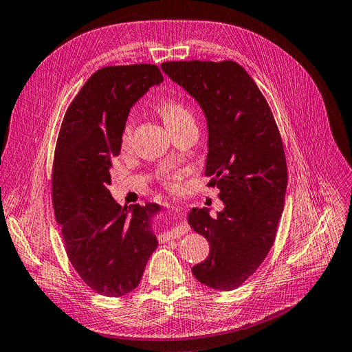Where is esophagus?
I'll return each mask as SVG.
<instances>
[{"mask_svg":"<svg viewBox=\"0 0 352 352\" xmlns=\"http://www.w3.org/2000/svg\"><path fill=\"white\" fill-rule=\"evenodd\" d=\"M170 219H173V221H169V236H178L184 230L183 214L175 208L170 212Z\"/></svg>","mask_w":352,"mask_h":352,"instance_id":"34e87169","label":"esophagus"}]
</instances>
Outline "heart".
Listing matches in <instances>:
<instances>
[{
  "label": "heart",
  "mask_w": 352,
  "mask_h": 352,
  "mask_svg": "<svg viewBox=\"0 0 352 352\" xmlns=\"http://www.w3.org/2000/svg\"><path fill=\"white\" fill-rule=\"evenodd\" d=\"M156 110L160 114L162 119H164L169 131H173V129L178 128V126L186 124V123H195L192 111L188 110L184 104L178 102V101H173V99L159 102ZM131 138H132V126L129 123H126L123 131H122V148L123 150L129 147Z\"/></svg>",
  "instance_id": "b5f03b06"
}]
</instances>
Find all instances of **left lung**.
Here are the masks:
<instances>
[{
	"label": "left lung",
	"instance_id": "8db88e82",
	"mask_svg": "<svg viewBox=\"0 0 352 352\" xmlns=\"http://www.w3.org/2000/svg\"><path fill=\"white\" fill-rule=\"evenodd\" d=\"M162 71L199 104L208 128L205 175L220 190L223 211L193 208L187 221L210 242L192 267L220 292L238 288L272 247L287 190V165L272 111L247 71L233 60H173Z\"/></svg>",
	"mask_w": 352,
	"mask_h": 352
}]
</instances>
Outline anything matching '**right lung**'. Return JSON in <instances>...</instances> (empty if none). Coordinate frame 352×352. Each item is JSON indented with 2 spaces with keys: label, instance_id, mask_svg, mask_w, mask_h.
Here are the masks:
<instances>
[{
  "label": "right lung",
  "instance_id": "1",
  "mask_svg": "<svg viewBox=\"0 0 352 352\" xmlns=\"http://www.w3.org/2000/svg\"><path fill=\"white\" fill-rule=\"evenodd\" d=\"M164 82L151 64L105 67L71 102L56 142L52 199L71 265L96 293L120 297L141 281L157 248V204L122 206L108 190L132 105Z\"/></svg>",
  "mask_w": 352,
  "mask_h": 352
}]
</instances>
